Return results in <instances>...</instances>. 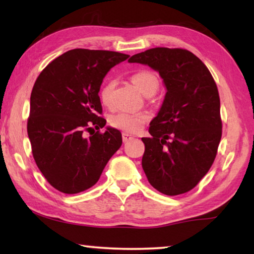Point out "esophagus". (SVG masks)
<instances>
[{"label": "esophagus", "instance_id": "obj_1", "mask_svg": "<svg viewBox=\"0 0 254 254\" xmlns=\"http://www.w3.org/2000/svg\"><path fill=\"white\" fill-rule=\"evenodd\" d=\"M122 139H123V142H128V141L133 139V136L128 134V133H123Z\"/></svg>", "mask_w": 254, "mask_h": 254}]
</instances>
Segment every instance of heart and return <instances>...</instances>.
<instances>
[{"mask_svg":"<svg viewBox=\"0 0 254 254\" xmlns=\"http://www.w3.org/2000/svg\"><path fill=\"white\" fill-rule=\"evenodd\" d=\"M132 83L135 87L143 94L144 96L154 95L159 88V79L156 74L150 70H140L133 74L131 77ZM115 87L114 80H107L103 84L100 91V98L104 105H110L113 96V91ZM149 119L148 114L144 113H126L121 112L113 115L111 118V126L119 130L127 132V133H136L140 130L144 122Z\"/></svg>","mask_w":254,"mask_h":254,"instance_id":"1","label":"heart"}]
</instances>
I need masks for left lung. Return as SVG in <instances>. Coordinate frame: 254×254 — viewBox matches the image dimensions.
Here are the masks:
<instances>
[{
  "label": "left lung",
  "instance_id": "8db88e82",
  "mask_svg": "<svg viewBox=\"0 0 254 254\" xmlns=\"http://www.w3.org/2000/svg\"><path fill=\"white\" fill-rule=\"evenodd\" d=\"M128 63L159 72L167 93L150 122L142 168L149 183L168 196L184 194L207 174L222 136L217 86L201 60L185 49L152 48Z\"/></svg>",
  "mask_w": 254,
  "mask_h": 254
}]
</instances>
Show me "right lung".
Returning <instances> with one entry per match:
<instances>
[{"label":"right lung","instance_id":"1","mask_svg":"<svg viewBox=\"0 0 254 254\" xmlns=\"http://www.w3.org/2000/svg\"><path fill=\"white\" fill-rule=\"evenodd\" d=\"M127 58L115 51L72 49L38 76L28 135L38 168L57 190L77 194L94 186L122 145L121 132L114 127L88 139L83 132L105 127L98 92L107 71Z\"/></svg>","mask_w":254,"mask_h":254}]
</instances>
